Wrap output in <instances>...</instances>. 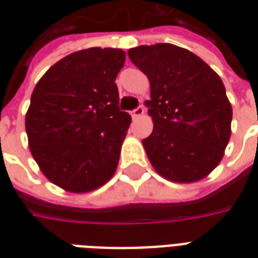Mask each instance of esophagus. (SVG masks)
<instances>
[{"instance_id": "esophagus-1", "label": "esophagus", "mask_w": 258, "mask_h": 258, "mask_svg": "<svg viewBox=\"0 0 258 258\" xmlns=\"http://www.w3.org/2000/svg\"><path fill=\"white\" fill-rule=\"evenodd\" d=\"M144 113H145V107L141 105V106H138L135 110L131 112V116H133V118H138L141 116H144Z\"/></svg>"}]
</instances>
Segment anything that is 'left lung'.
Returning <instances> with one entry per match:
<instances>
[{
    "label": "left lung",
    "instance_id": "8db88e82",
    "mask_svg": "<svg viewBox=\"0 0 258 258\" xmlns=\"http://www.w3.org/2000/svg\"><path fill=\"white\" fill-rule=\"evenodd\" d=\"M128 56L151 83L153 131L142 144L153 168L179 184L207 177L231 138L232 106L220 76L173 44L131 48Z\"/></svg>",
    "mask_w": 258,
    "mask_h": 258
}]
</instances>
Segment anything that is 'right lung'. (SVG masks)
<instances>
[{"label":"right lung","instance_id":"1","mask_svg":"<svg viewBox=\"0 0 258 258\" xmlns=\"http://www.w3.org/2000/svg\"><path fill=\"white\" fill-rule=\"evenodd\" d=\"M125 52L88 48L48 69L26 113L29 146L41 173L59 188L87 194L112 178L131 116L118 110L116 85Z\"/></svg>","mask_w":258,"mask_h":258}]
</instances>
